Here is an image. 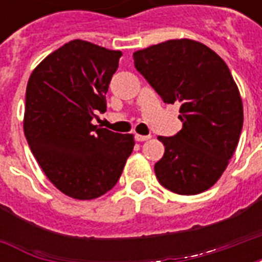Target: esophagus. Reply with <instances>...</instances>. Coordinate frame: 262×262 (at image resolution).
<instances>
[{
  "label": "esophagus",
  "mask_w": 262,
  "mask_h": 262,
  "mask_svg": "<svg viewBox=\"0 0 262 262\" xmlns=\"http://www.w3.org/2000/svg\"><path fill=\"white\" fill-rule=\"evenodd\" d=\"M135 139H136L137 142H146L148 139H151V136H150V135H136Z\"/></svg>",
  "instance_id": "34e87169"
}]
</instances>
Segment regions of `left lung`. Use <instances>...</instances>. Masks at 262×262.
<instances>
[{"label": "left lung", "instance_id": "obj_1", "mask_svg": "<svg viewBox=\"0 0 262 262\" xmlns=\"http://www.w3.org/2000/svg\"><path fill=\"white\" fill-rule=\"evenodd\" d=\"M135 67L165 103H180L182 129L159 136L165 146L154 171L180 195L206 191L223 174L243 129V102L229 67L212 49L189 39L133 53Z\"/></svg>", "mask_w": 262, "mask_h": 262}]
</instances>
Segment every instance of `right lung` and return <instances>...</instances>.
Instances as JSON below:
<instances>
[{"label":"right lung","instance_id":"obj_1","mask_svg":"<svg viewBox=\"0 0 262 262\" xmlns=\"http://www.w3.org/2000/svg\"><path fill=\"white\" fill-rule=\"evenodd\" d=\"M122 52L75 39L49 54L28 81L24 130L50 182L81 201L116 185L132 154V135L92 125Z\"/></svg>","mask_w":262,"mask_h":262}]
</instances>
